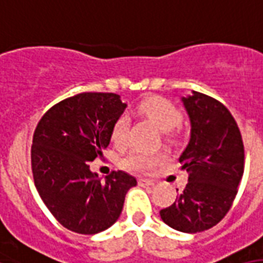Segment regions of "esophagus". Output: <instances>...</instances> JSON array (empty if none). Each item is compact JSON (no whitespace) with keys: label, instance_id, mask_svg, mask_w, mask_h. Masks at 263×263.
<instances>
[{"label":"esophagus","instance_id":"esophagus-1","mask_svg":"<svg viewBox=\"0 0 263 263\" xmlns=\"http://www.w3.org/2000/svg\"><path fill=\"white\" fill-rule=\"evenodd\" d=\"M138 185L142 186V188H146V186H152V185H155V182L151 180H145V178H140V180H138Z\"/></svg>","mask_w":263,"mask_h":263}]
</instances>
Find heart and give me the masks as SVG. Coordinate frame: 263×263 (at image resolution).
Returning a JSON list of instances; mask_svg holds the SVG:
<instances>
[{
	"label": "heart",
	"mask_w": 263,
	"mask_h": 263,
	"mask_svg": "<svg viewBox=\"0 0 263 263\" xmlns=\"http://www.w3.org/2000/svg\"><path fill=\"white\" fill-rule=\"evenodd\" d=\"M137 109L142 117L152 122L158 129L166 132L168 137H177L182 114L172 100L160 96H151L138 104ZM129 117L126 114H121L114 122L112 132H111V138L117 145H125L129 137ZM164 158L166 156L162 152L132 149L122 158L121 166L129 172L145 174L152 172L158 164L162 163Z\"/></svg>",
	"instance_id": "heart-1"
}]
</instances>
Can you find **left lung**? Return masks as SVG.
Wrapping results in <instances>:
<instances>
[{
  "instance_id": "8db88e82",
  "label": "left lung",
  "mask_w": 263,
  "mask_h": 263,
  "mask_svg": "<svg viewBox=\"0 0 263 263\" xmlns=\"http://www.w3.org/2000/svg\"><path fill=\"white\" fill-rule=\"evenodd\" d=\"M182 103L192 126L180 156L188 184L160 217L176 231L197 233L215 227L231 210L244 173V145L235 118L218 100L193 91Z\"/></svg>"
}]
</instances>
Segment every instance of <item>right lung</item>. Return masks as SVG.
Masks as SVG:
<instances>
[{
  "instance_id": "obj_1",
  "label": "right lung",
  "mask_w": 263,
  "mask_h": 263,
  "mask_svg": "<svg viewBox=\"0 0 263 263\" xmlns=\"http://www.w3.org/2000/svg\"><path fill=\"white\" fill-rule=\"evenodd\" d=\"M126 104L115 93L85 91L44 114L32 136L31 170L41 199L63 227L95 235L117 222L125 196L137 184L125 172L101 182L90 162L103 158L114 122Z\"/></svg>"
}]
</instances>
